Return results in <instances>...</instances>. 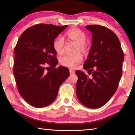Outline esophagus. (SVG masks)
Segmentation results:
<instances>
[{
	"label": "esophagus",
	"mask_w": 135,
	"mask_h": 135,
	"mask_svg": "<svg viewBox=\"0 0 135 135\" xmlns=\"http://www.w3.org/2000/svg\"><path fill=\"white\" fill-rule=\"evenodd\" d=\"M70 75H73V74H75V71L72 70H70Z\"/></svg>",
	"instance_id": "34e87169"
}]
</instances>
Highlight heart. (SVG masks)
Here are the masks:
<instances>
[{
    "mask_svg": "<svg viewBox=\"0 0 135 135\" xmlns=\"http://www.w3.org/2000/svg\"><path fill=\"white\" fill-rule=\"evenodd\" d=\"M65 36L68 41L75 44L74 47V54H67L60 59L61 64L70 68H75L82 61L83 57L79 52L85 53L86 52L88 46L85 41L86 39L84 32L77 28H73L65 33ZM54 49L57 53L62 54L64 49V41L62 36H59L53 42Z\"/></svg>",
    "mask_w": 135,
    "mask_h": 135,
    "instance_id": "1",
    "label": "heart"
}]
</instances>
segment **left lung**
<instances>
[{
    "mask_svg": "<svg viewBox=\"0 0 135 135\" xmlns=\"http://www.w3.org/2000/svg\"><path fill=\"white\" fill-rule=\"evenodd\" d=\"M85 28L92 33V44L83 67L92 77L89 78L80 70L75 71L78 78L76 96L86 107L98 108L104 105L117 89L124 55L118 38L110 29L99 25Z\"/></svg>",
    "mask_w": 135,
    "mask_h": 135,
    "instance_id": "left-lung-1",
    "label": "left lung"
}]
</instances>
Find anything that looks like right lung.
<instances>
[{"label":"right lung","instance_id":"right-lung-1","mask_svg":"<svg viewBox=\"0 0 135 135\" xmlns=\"http://www.w3.org/2000/svg\"><path fill=\"white\" fill-rule=\"evenodd\" d=\"M67 26L33 25L22 32L14 48L13 74L17 87L23 99L33 107H44L52 103L60 85L70 75L67 68H55L58 60L53 47L54 39ZM46 63L52 70L44 67Z\"/></svg>","mask_w":135,"mask_h":135}]
</instances>
